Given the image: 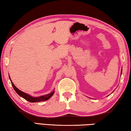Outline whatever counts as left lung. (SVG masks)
Listing matches in <instances>:
<instances>
[{
    "label": "left lung",
    "mask_w": 131,
    "mask_h": 131,
    "mask_svg": "<svg viewBox=\"0 0 131 131\" xmlns=\"http://www.w3.org/2000/svg\"><path fill=\"white\" fill-rule=\"evenodd\" d=\"M122 69L121 70V74H122Z\"/></svg>",
    "instance_id": "1"
}]
</instances>
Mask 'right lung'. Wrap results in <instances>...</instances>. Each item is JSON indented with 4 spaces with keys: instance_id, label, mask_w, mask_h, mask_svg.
Here are the masks:
<instances>
[{
    "instance_id": "1",
    "label": "right lung",
    "mask_w": 131,
    "mask_h": 131,
    "mask_svg": "<svg viewBox=\"0 0 131 131\" xmlns=\"http://www.w3.org/2000/svg\"><path fill=\"white\" fill-rule=\"evenodd\" d=\"M9 79L11 81L12 85V86H13L14 90H15V91L17 92V94L19 95L21 97L23 98L24 99L27 100V101H29V102H40V101H47L49 99H50V98L53 95V94L54 93V90L53 91L51 92H50V94H46V95H41V96H36V97H35V96H32L30 95H29V94H26V93H25V92L21 91L20 90L18 89L16 86L14 85L13 82L12 81L11 78H10V77L9 75Z\"/></svg>"
}]
</instances>
